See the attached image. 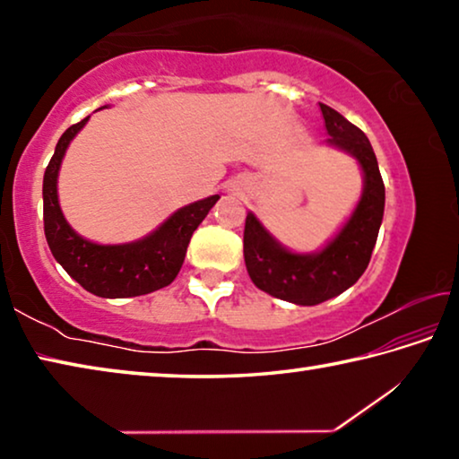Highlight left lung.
Listing matches in <instances>:
<instances>
[{
    "label": "left lung",
    "mask_w": 459,
    "mask_h": 459,
    "mask_svg": "<svg viewBox=\"0 0 459 459\" xmlns=\"http://www.w3.org/2000/svg\"><path fill=\"white\" fill-rule=\"evenodd\" d=\"M328 131L325 143L359 161L362 194L342 229L316 253H295L283 247L253 212L247 214L243 253L248 277L273 298L295 306H317L346 291L367 271L385 214V184L368 137L322 105Z\"/></svg>",
    "instance_id": "obj_1"
}]
</instances>
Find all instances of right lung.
<instances>
[{
  "mask_svg": "<svg viewBox=\"0 0 459 459\" xmlns=\"http://www.w3.org/2000/svg\"><path fill=\"white\" fill-rule=\"evenodd\" d=\"M107 107V105H105ZM100 107V108H105ZM82 119L68 127L44 172V235L68 275L99 298H135L169 285L180 273L192 232L206 219L221 196L202 198L178 211L143 238L121 245H99L81 237L62 214L58 202V172L76 134L87 126Z\"/></svg>",
  "mask_w": 459,
  "mask_h": 459,
  "instance_id": "add662e5",
  "label": "right lung"
}]
</instances>
